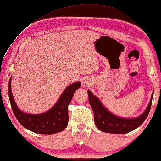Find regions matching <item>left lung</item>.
I'll return each instance as SVG.
<instances>
[{"label":"left lung","mask_w":161,"mask_h":161,"mask_svg":"<svg viewBox=\"0 0 161 161\" xmlns=\"http://www.w3.org/2000/svg\"><path fill=\"white\" fill-rule=\"evenodd\" d=\"M87 92L89 102L94 112V122L97 127L103 132L114 134L127 133L141 125L148 115L153 96V93L148 106L141 115L133 119H125L109 113L91 91L88 90Z\"/></svg>","instance_id":"left-lung-1"}]
</instances>
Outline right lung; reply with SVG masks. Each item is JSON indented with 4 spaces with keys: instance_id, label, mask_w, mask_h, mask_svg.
Listing matches in <instances>:
<instances>
[{
    "instance_id": "1",
    "label": "right lung",
    "mask_w": 161,
    "mask_h": 161,
    "mask_svg": "<svg viewBox=\"0 0 161 161\" xmlns=\"http://www.w3.org/2000/svg\"><path fill=\"white\" fill-rule=\"evenodd\" d=\"M11 80L10 78L8 83L10 103L15 117L22 126L36 133L48 135L62 132L67 127L69 120L68 106L74 93L80 87V82H75L68 86L57 103L48 111L39 114H31L23 113L17 108L12 95Z\"/></svg>"
}]
</instances>
